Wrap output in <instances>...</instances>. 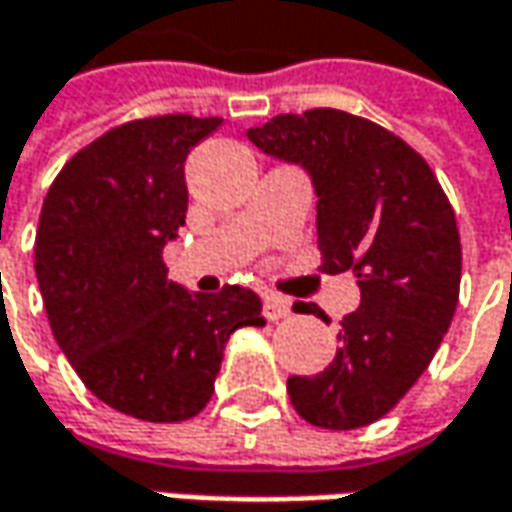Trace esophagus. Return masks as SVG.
Here are the masks:
<instances>
[{
  "instance_id": "obj_1",
  "label": "esophagus",
  "mask_w": 512,
  "mask_h": 512,
  "mask_svg": "<svg viewBox=\"0 0 512 512\" xmlns=\"http://www.w3.org/2000/svg\"><path fill=\"white\" fill-rule=\"evenodd\" d=\"M262 310H265V316L270 319V322H279V319H287V316H290V302H287V299H282V296H273V293H267Z\"/></svg>"
}]
</instances>
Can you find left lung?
I'll return each instance as SVG.
<instances>
[{
    "instance_id": "8db88e82",
    "label": "left lung",
    "mask_w": 512,
    "mask_h": 512,
    "mask_svg": "<svg viewBox=\"0 0 512 512\" xmlns=\"http://www.w3.org/2000/svg\"><path fill=\"white\" fill-rule=\"evenodd\" d=\"M247 139L310 176L322 270H347L362 287L333 362L290 376L287 396L316 427L373 424L419 382L453 322L462 282L453 207L416 150L344 110L276 116Z\"/></svg>"
}]
</instances>
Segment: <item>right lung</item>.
Masks as SVG:
<instances>
[{
  "label": "right lung",
  "instance_id": "right-lung-1",
  "mask_svg": "<svg viewBox=\"0 0 512 512\" xmlns=\"http://www.w3.org/2000/svg\"><path fill=\"white\" fill-rule=\"evenodd\" d=\"M222 119H139L79 150L50 185L36 230V279L53 339L96 399L142 422L205 410L239 327L262 302L239 285L193 293L162 250L185 225V159Z\"/></svg>",
  "mask_w": 512,
  "mask_h": 512
}]
</instances>
